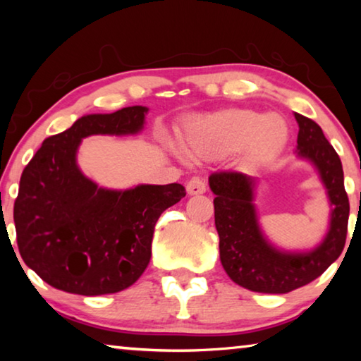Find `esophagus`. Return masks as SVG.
I'll return each instance as SVG.
<instances>
[{"instance_id":"obj_1","label":"esophagus","mask_w":361,"mask_h":361,"mask_svg":"<svg viewBox=\"0 0 361 361\" xmlns=\"http://www.w3.org/2000/svg\"><path fill=\"white\" fill-rule=\"evenodd\" d=\"M207 189V185L205 181L202 178H197V176H194V178H191L188 181L186 185V191L189 195H197V194H204Z\"/></svg>"}]
</instances>
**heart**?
Masks as SVG:
<instances>
[{
	"label": "heart",
	"instance_id": "b5f03b06",
	"mask_svg": "<svg viewBox=\"0 0 361 361\" xmlns=\"http://www.w3.org/2000/svg\"><path fill=\"white\" fill-rule=\"evenodd\" d=\"M288 140V126L276 113L229 108L197 116L186 124L188 149L199 157H221L240 151L248 162H262L277 156Z\"/></svg>",
	"mask_w": 361,
	"mask_h": 361
}]
</instances>
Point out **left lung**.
Returning <instances> with one entry per match:
<instances>
[{
	"label": "left lung",
	"mask_w": 361,
	"mask_h": 361,
	"mask_svg": "<svg viewBox=\"0 0 361 361\" xmlns=\"http://www.w3.org/2000/svg\"><path fill=\"white\" fill-rule=\"evenodd\" d=\"M298 121V156L319 170L331 204L325 239L310 252L291 253L272 247L262 235L253 205L255 180L240 172H215L209 183L216 195L215 226L219 235V259L232 282L243 288L282 295L320 277L339 258L345 245L349 197L342 164L320 126L295 113Z\"/></svg>",
	"instance_id": "obj_1"
}]
</instances>
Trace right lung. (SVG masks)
Here are the masks:
<instances>
[{
  "mask_svg": "<svg viewBox=\"0 0 361 361\" xmlns=\"http://www.w3.org/2000/svg\"><path fill=\"white\" fill-rule=\"evenodd\" d=\"M146 113V106H129L82 116L46 138L23 169L14 204L17 247L54 288L84 296L129 288L151 259L159 216L186 195L178 183L103 189L78 167L82 138L137 133Z\"/></svg>",
  "mask_w": 361,
  "mask_h": 361,
  "instance_id": "right-lung-1",
  "label": "right lung"
}]
</instances>
